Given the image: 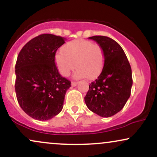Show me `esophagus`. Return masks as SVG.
<instances>
[{
	"label": "esophagus",
	"mask_w": 157,
	"mask_h": 157,
	"mask_svg": "<svg viewBox=\"0 0 157 157\" xmlns=\"http://www.w3.org/2000/svg\"><path fill=\"white\" fill-rule=\"evenodd\" d=\"M77 85V82H74V81L73 82H71V86H76Z\"/></svg>",
	"instance_id": "34e87169"
}]
</instances>
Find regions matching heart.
Segmentation results:
<instances>
[{"label":"heart","instance_id":"b5f03b06","mask_svg":"<svg viewBox=\"0 0 157 157\" xmlns=\"http://www.w3.org/2000/svg\"><path fill=\"white\" fill-rule=\"evenodd\" d=\"M61 50L62 52L55 56V62L63 76H68L75 65L76 78L94 79L101 73L104 55L100 45L88 40L77 39L64 45Z\"/></svg>","mask_w":157,"mask_h":157}]
</instances>
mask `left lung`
Returning <instances> with one entry per match:
<instances>
[{"mask_svg":"<svg viewBox=\"0 0 157 157\" xmlns=\"http://www.w3.org/2000/svg\"><path fill=\"white\" fill-rule=\"evenodd\" d=\"M100 46L104 66L97 80L89 85L85 102L89 110L102 117L121 111L131 95L133 84L131 68L118 43L105 36L89 37Z\"/></svg>","mask_w":157,"mask_h":157,"instance_id":"left-lung-1","label":"left lung"}]
</instances>
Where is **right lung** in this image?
<instances>
[{"label": "right lung", "instance_id": "right-lung-1", "mask_svg": "<svg viewBox=\"0 0 157 157\" xmlns=\"http://www.w3.org/2000/svg\"><path fill=\"white\" fill-rule=\"evenodd\" d=\"M65 38L51 34L34 37L22 48L15 65V92L25 113L37 120H48L62 111L71 82L55 65V54Z\"/></svg>", "mask_w": 157, "mask_h": 157}]
</instances>
